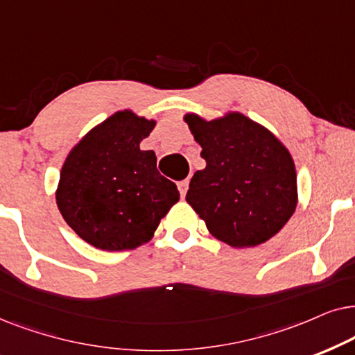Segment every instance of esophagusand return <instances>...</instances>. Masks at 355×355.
<instances>
[{
    "instance_id": "esophagus-1",
    "label": "esophagus",
    "mask_w": 355,
    "mask_h": 355,
    "mask_svg": "<svg viewBox=\"0 0 355 355\" xmlns=\"http://www.w3.org/2000/svg\"><path fill=\"white\" fill-rule=\"evenodd\" d=\"M188 185H190V182H188V180H182V182H178V183H177V187H178V191H180L182 198H185L187 191H188Z\"/></svg>"
}]
</instances>
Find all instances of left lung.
Returning a JSON list of instances; mask_svg holds the SVG:
<instances>
[{"label":"left lung","mask_w":355,"mask_h":355,"mask_svg":"<svg viewBox=\"0 0 355 355\" xmlns=\"http://www.w3.org/2000/svg\"><path fill=\"white\" fill-rule=\"evenodd\" d=\"M185 121L206 160V168L193 175L188 205L207 230L230 247L268 242L297 206V175L289 150L242 113L212 121L187 115Z\"/></svg>","instance_id":"1"}]
</instances>
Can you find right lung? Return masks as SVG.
<instances>
[{
  "label": "right lung",
  "instance_id": "1",
  "mask_svg": "<svg viewBox=\"0 0 355 355\" xmlns=\"http://www.w3.org/2000/svg\"><path fill=\"white\" fill-rule=\"evenodd\" d=\"M154 126L130 110L116 112L66 157L56 205L66 224L92 247H141L180 200L175 183L159 173L154 150L139 149Z\"/></svg>",
  "mask_w": 355,
  "mask_h": 355
}]
</instances>
